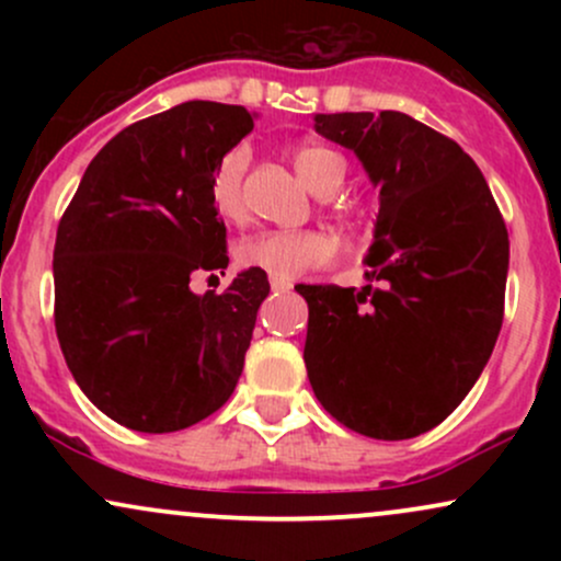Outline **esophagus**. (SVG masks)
Segmentation results:
<instances>
[{
    "mask_svg": "<svg viewBox=\"0 0 561 561\" xmlns=\"http://www.w3.org/2000/svg\"><path fill=\"white\" fill-rule=\"evenodd\" d=\"M293 289V282L289 279H279V276H272V293L279 295V293H289Z\"/></svg>",
    "mask_w": 561,
    "mask_h": 561,
    "instance_id": "34e87169",
    "label": "esophagus"
}]
</instances>
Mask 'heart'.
I'll return each mask as SVG.
<instances>
[{
	"label": "heart",
	"instance_id": "b5f03b06",
	"mask_svg": "<svg viewBox=\"0 0 561 561\" xmlns=\"http://www.w3.org/2000/svg\"><path fill=\"white\" fill-rule=\"evenodd\" d=\"M293 165L298 176L319 195H332L345 182V158L321 141H302L293 150ZM248 171V150L231 147L216 160L210 171L208 197L216 216L237 221L244 210L242 182ZM334 248L324 234L313 229H266L244 237L237 244V263L244 268H261L268 276L289 279L308 268L327 266Z\"/></svg>",
	"mask_w": 561,
	"mask_h": 561
}]
</instances>
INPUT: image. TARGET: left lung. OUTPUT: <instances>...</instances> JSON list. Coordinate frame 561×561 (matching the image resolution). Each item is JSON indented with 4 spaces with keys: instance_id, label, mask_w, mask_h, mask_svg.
<instances>
[{
    "instance_id": "obj_1",
    "label": "left lung",
    "mask_w": 561,
    "mask_h": 561,
    "mask_svg": "<svg viewBox=\"0 0 561 561\" xmlns=\"http://www.w3.org/2000/svg\"><path fill=\"white\" fill-rule=\"evenodd\" d=\"M379 186L366 285H298L308 379L353 433L405 440L440 424L491 358L504 321L508 234L474 160L398 111L317 115Z\"/></svg>"
}]
</instances>
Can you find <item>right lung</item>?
Masks as SVG:
<instances>
[{
  "instance_id": "add662e5",
  "label": "right lung",
  "mask_w": 561,
  "mask_h": 561,
  "mask_svg": "<svg viewBox=\"0 0 561 561\" xmlns=\"http://www.w3.org/2000/svg\"><path fill=\"white\" fill-rule=\"evenodd\" d=\"M253 131L242 105L184 102L96 152L55 240V330L79 388L137 433H176L229 401L268 295L248 268L216 295L190 276L227 268L210 208L216 160Z\"/></svg>"
}]
</instances>
